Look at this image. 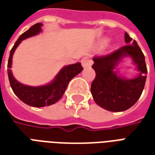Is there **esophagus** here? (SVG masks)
Listing matches in <instances>:
<instances>
[{"instance_id":"esophagus-1","label":"esophagus","mask_w":155,"mask_h":155,"mask_svg":"<svg viewBox=\"0 0 155 155\" xmlns=\"http://www.w3.org/2000/svg\"><path fill=\"white\" fill-rule=\"evenodd\" d=\"M81 63H82V65L83 68H89V67H91L92 65L93 62L89 57H84L81 60Z\"/></svg>"}]
</instances>
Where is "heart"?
Segmentation results:
<instances>
[{
	"label": "heart",
	"mask_w": 155,
	"mask_h": 155,
	"mask_svg": "<svg viewBox=\"0 0 155 155\" xmlns=\"http://www.w3.org/2000/svg\"><path fill=\"white\" fill-rule=\"evenodd\" d=\"M105 42H106V41H104V43H105Z\"/></svg>",
	"instance_id": "heart-1"
}]
</instances>
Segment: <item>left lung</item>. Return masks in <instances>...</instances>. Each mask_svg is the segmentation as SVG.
<instances>
[{"label": "left lung", "instance_id": "1", "mask_svg": "<svg viewBox=\"0 0 155 155\" xmlns=\"http://www.w3.org/2000/svg\"><path fill=\"white\" fill-rule=\"evenodd\" d=\"M124 37L127 45L112 54L93 59L92 68L96 74L91 87L93 99L99 106L111 112H122L133 106L140 97L146 81L145 55L127 32ZM128 57L138 71L133 79L122 76L117 68L121 60Z\"/></svg>", "mask_w": 155, "mask_h": 155}]
</instances>
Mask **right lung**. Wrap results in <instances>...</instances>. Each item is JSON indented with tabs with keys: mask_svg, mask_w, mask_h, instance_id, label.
<instances>
[{
	"mask_svg": "<svg viewBox=\"0 0 155 155\" xmlns=\"http://www.w3.org/2000/svg\"><path fill=\"white\" fill-rule=\"evenodd\" d=\"M42 25L43 24L41 23H38L32 25L28 31L24 32L18 38L10 51V57L8 60V66H7L9 68L7 69V72L10 80V84L14 93L24 103L30 106L38 107V108L49 106L51 104H55L64 94L65 90L71 79L77 76L83 69L81 63H76L73 64L64 66L50 83L39 87L24 85L18 82L15 78L11 70V65H12L13 55L16 48L23 40L39 34L41 32Z\"/></svg>",
	"mask_w": 155,
	"mask_h": 155,
	"instance_id": "add662e5",
	"label": "right lung"
}]
</instances>
